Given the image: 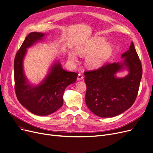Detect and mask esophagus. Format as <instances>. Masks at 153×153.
Wrapping results in <instances>:
<instances>
[{"instance_id": "34e87169", "label": "esophagus", "mask_w": 153, "mask_h": 153, "mask_svg": "<svg viewBox=\"0 0 153 153\" xmlns=\"http://www.w3.org/2000/svg\"><path fill=\"white\" fill-rule=\"evenodd\" d=\"M83 78H84V76H83L82 74L79 73L78 74V76H77V80H82Z\"/></svg>"}]
</instances>
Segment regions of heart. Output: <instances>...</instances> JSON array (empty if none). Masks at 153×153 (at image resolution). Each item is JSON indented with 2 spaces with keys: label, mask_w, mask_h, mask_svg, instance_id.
Instances as JSON below:
<instances>
[{
  "label": "heart",
  "mask_w": 153,
  "mask_h": 153,
  "mask_svg": "<svg viewBox=\"0 0 153 153\" xmlns=\"http://www.w3.org/2000/svg\"><path fill=\"white\" fill-rule=\"evenodd\" d=\"M77 52L80 55H87L86 63L90 68H98L102 65L111 53V45L105 42L103 37H95L84 44L77 47ZM69 58L73 62H76L77 55L73 51L69 53Z\"/></svg>",
  "instance_id": "b5f03b06"
}]
</instances>
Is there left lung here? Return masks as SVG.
Instances as JSON below:
<instances>
[{
  "mask_svg": "<svg viewBox=\"0 0 153 153\" xmlns=\"http://www.w3.org/2000/svg\"><path fill=\"white\" fill-rule=\"evenodd\" d=\"M122 58H124L123 63H108L84 72L85 103L99 117H111L123 113L137 98L143 70L133 42ZM125 67L129 74L123 78H116L115 73Z\"/></svg>",
  "mask_w": 153,
  "mask_h": 153,
  "instance_id": "1",
  "label": "left lung"
}]
</instances>
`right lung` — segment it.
<instances>
[{
  "mask_svg": "<svg viewBox=\"0 0 153 153\" xmlns=\"http://www.w3.org/2000/svg\"><path fill=\"white\" fill-rule=\"evenodd\" d=\"M45 34L30 33L25 39L14 60L15 89L16 97L25 108L38 116L52 114L63 104V95L66 87L76 82L78 74L64 70L59 63L53 65L50 73L38 86L27 82L23 68V59L26 48L41 40Z\"/></svg>",
  "mask_w": 153,
  "mask_h": 153,
  "instance_id": "obj_1",
  "label": "right lung"
}]
</instances>
